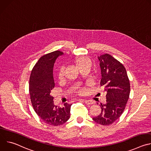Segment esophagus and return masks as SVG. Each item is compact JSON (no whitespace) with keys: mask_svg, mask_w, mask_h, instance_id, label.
Returning <instances> with one entry per match:
<instances>
[{"mask_svg":"<svg viewBox=\"0 0 151 151\" xmlns=\"http://www.w3.org/2000/svg\"><path fill=\"white\" fill-rule=\"evenodd\" d=\"M85 103L86 104H88V105H90V104H93V101L91 100H83Z\"/></svg>","mask_w":151,"mask_h":151,"instance_id":"esophagus-1","label":"esophagus"}]
</instances>
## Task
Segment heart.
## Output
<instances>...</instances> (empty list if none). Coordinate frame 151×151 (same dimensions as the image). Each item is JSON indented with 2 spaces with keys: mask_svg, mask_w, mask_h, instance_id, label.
I'll return each mask as SVG.
<instances>
[{
  "mask_svg": "<svg viewBox=\"0 0 151 151\" xmlns=\"http://www.w3.org/2000/svg\"><path fill=\"white\" fill-rule=\"evenodd\" d=\"M73 64H75V66L79 70H80L81 69H82L83 68L88 67V66L91 67V62L90 60L88 59V58L83 57L76 58L75 60H73ZM58 76H59L60 79H61L63 78V69H61L60 70Z\"/></svg>",
  "mask_w": 151,
  "mask_h": 151,
  "instance_id": "b5f03b06",
  "label": "heart"
}]
</instances>
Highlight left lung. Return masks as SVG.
<instances>
[{
  "label": "left lung",
  "instance_id": "left-lung-1",
  "mask_svg": "<svg viewBox=\"0 0 151 151\" xmlns=\"http://www.w3.org/2000/svg\"><path fill=\"white\" fill-rule=\"evenodd\" d=\"M101 69L100 85L106 92V103L100 107V114L93 118L97 124L108 125L124 112L130 92V84L122 64L109 54L98 57Z\"/></svg>",
  "mask_w": 151,
  "mask_h": 151
}]
</instances>
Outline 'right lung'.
Masks as SVG:
<instances>
[{"mask_svg":"<svg viewBox=\"0 0 151 151\" xmlns=\"http://www.w3.org/2000/svg\"><path fill=\"white\" fill-rule=\"evenodd\" d=\"M63 54L55 51L40 57L32 70L29 81L30 99L35 111L45 123L54 126L64 124L70 116L72 104L66 103L58 107L54 105V97L50 95L55 87L54 63Z\"/></svg>","mask_w":151,"mask_h":151,"instance_id":"add662e5","label":"right lung"}]
</instances>
